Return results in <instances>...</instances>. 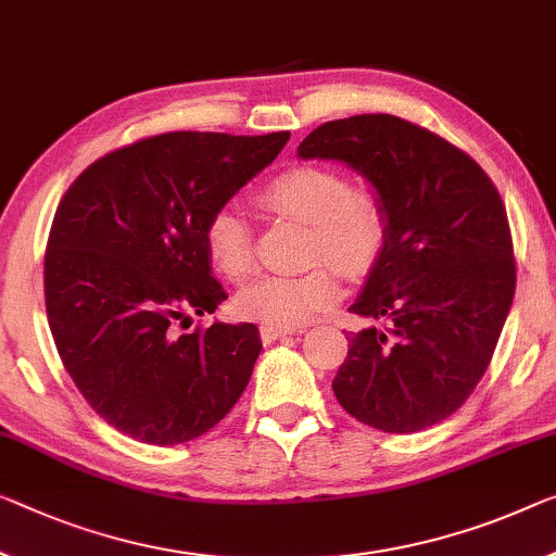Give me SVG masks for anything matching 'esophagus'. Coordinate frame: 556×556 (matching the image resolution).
<instances>
[{
  "label": "esophagus",
  "instance_id": "esophagus-1",
  "mask_svg": "<svg viewBox=\"0 0 556 556\" xmlns=\"http://www.w3.org/2000/svg\"><path fill=\"white\" fill-rule=\"evenodd\" d=\"M286 336H295L293 328H276V326H261V338L263 343H276L278 338Z\"/></svg>",
  "mask_w": 556,
  "mask_h": 556
}]
</instances>
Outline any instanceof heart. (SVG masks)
Returning a JSON list of instances; mask_svg holds the SVG:
<instances>
[{"label": "heart", "mask_w": 556, "mask_h": 556, "mask_svg": "<svg viewBox=\"0 0 556 556\" xmlns=\"http://www.w3.org/2000/svg\"><path fill=\"white\" fill-rule=\"evenodd\" d=\"M258 201L278 216L305 226L298 276H261L236 295V313L263 326L298 328L336 303L338 273L361 280L380 266L390 243V211L378 189L350 184L328 166H290L258 191ZM211 268L228 280L253 270L251 233L241 213L218 208L203 230Z\"/></svg>", "instance_id": "heart-1"}]
</instances>
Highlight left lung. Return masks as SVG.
<instances>
[{
  "mask_svg": "<svg viewBox=\"0 0 556 556\" xmlns=\"http://www.w3.org/2000/svg\"><path fill=\"white\" fill-rule=\"evenodd\" d=\"M298 156L345 161L390 211L388 251L350 305L388 328L350 332L338 403L382 432L442 422L482 380L515 298L497 186L455 143L392 114L320 124Z\"/></svg>",
  "mask_w": 556,
  "mask_h": 556,
  "instance_id": "8db88e82",
  "label": "left lung"
}]
</instances>
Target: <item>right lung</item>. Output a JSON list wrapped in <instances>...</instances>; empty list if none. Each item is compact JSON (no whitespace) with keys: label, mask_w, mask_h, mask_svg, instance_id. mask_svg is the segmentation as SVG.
Masks as SVG:
<instances>
[{"label":"right lung","mask_w":556,"mask_h":556,"mask_svg":"<svg viewBox=\"0 0 556 556\" xmlns=\"http://www.w3.org/2000/svg\"><path fill=\"white\" fill-rule=\"evenodd\" d=\"M288 139L149 136L93 161L59 201L45 255L49 328L84 400L126 438L195 440L249 386L263 348L253 323L186 336L176 323L226 301L203 230Z\"/></svg>","instance_id":"add662e5"}]
</instances>
